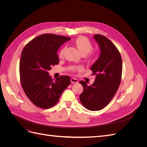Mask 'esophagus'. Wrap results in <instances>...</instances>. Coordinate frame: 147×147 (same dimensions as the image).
Listing matches in <instances>:
<instances>
[{"label": "esophagus", "mask_w": 147, "mask_h": 147, "mask_svg": "<svg viewBox=\"0 0 147 147\" xmlns=\"http://www.w3.org/2000/svg\"><path fill=\"white\" fill-rule=\"evenodd\" d=\"M70 80H71V83H74V84H75V83H78V80H77L76 78H71Z\"/></svg>", "instance_id": "esophagus-1"}]
</instances>
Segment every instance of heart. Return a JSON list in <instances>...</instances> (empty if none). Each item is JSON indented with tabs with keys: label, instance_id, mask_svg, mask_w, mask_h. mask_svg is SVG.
<instances>
[{
	"label": "heart",
	"instance_id": "b5f03b06",
	"mask_svg": "<svg viewBox=\"0 0 147 147\" xmlns=\"http://www.w3.org/2000/svg\"><path fill=\"white\" fill-rule=\"evenodd\" d=\"M75 45H76L78 50L83 56H86V59L88 61H91L94 57V53L91 51L92 49V46L91 42L89 41V40L84 37H80L75 40ZM65 50V48H62L59 52V56L61 57H63L64 55V52ZM88 55H87V54ZM82 67L80 66H75V65H71L69 69L72 72H75L77 71L81 70Z\"/></svg>",
	"mask_w": 147,
	"mask_h": 147
}]
</instances>
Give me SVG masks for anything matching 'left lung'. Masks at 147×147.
Listing matches in <instances>:
<instances>
[{
	"label": "left lung",
	"instance_id": "obj_1",
	"mask_svg": "<svg viewBox=\"0 0 147 147\" xmlns=\"http://www.w3.org/2000/svg\"><path fill=\"white\" fill-rule=\"evenodd\" d=\"M94 37L101 52L91 68L96 77L90 86L84 81L79 82L83 87L80 100L86 109L97 111L105 107L118 90L121 80L122 59L116 46L108 38L100 34Z\"/></svg>",
	"mask_w": 147,
	"mask_h": 147
}]
</instances>
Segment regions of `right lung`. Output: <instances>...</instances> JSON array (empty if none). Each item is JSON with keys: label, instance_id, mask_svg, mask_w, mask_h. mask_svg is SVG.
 <instances>
[{"label": "right lung", "instance_id": "1", "mask_svg": "<svg viewBox=\"0 0 147 147\" xmlns=\"http://www.w3.org/2000/svg\"><path fill=\"white\" fill-rule=\"evenodd\" d=\"M70 39L52 34H42L24 47L20 62L21 86L29 99L41 109H50L58 102L70 84V78L63 75L53 81L48 70L59 64L57 51Z\"/></svg>", "mask_w": 147, "mask_h": 147}]
</instances>
